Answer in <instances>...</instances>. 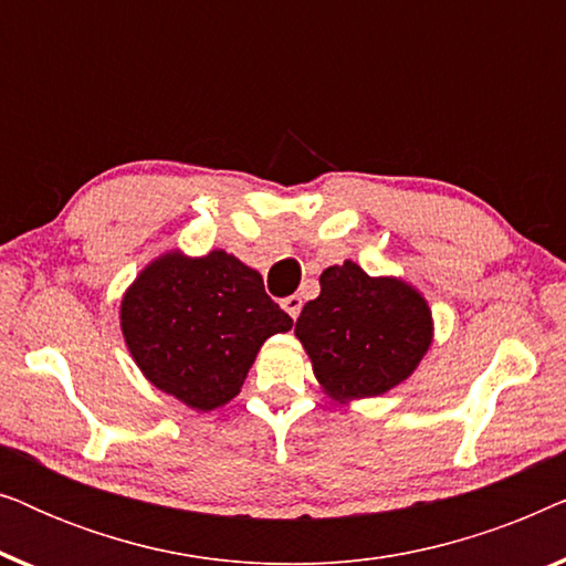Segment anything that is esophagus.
I'll return each instance as SVG.
<instances>
[{
  "instance_id": "obj_1",
  "label": "esophagus",
  "mask_w": 566,
  "mask_h": 566,
  "mask_svg": "<svg viewBox=\"0 0 566 566\" xmlns=\"http://www.w3.org/2000/svg\"><path fill=\"white\" fill-rule=\"evenodd\" d=\"M281 304H283L285 312L291 314V319H296V316L301 314V304H304V301H301V296H296V293H293V296H285Z\"/></svg>"
}]
</instances>
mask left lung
Here are the masks:
<instances>
[{"mask_svg":"<svg viewBox=\"0 0 566 566\" xmlns=\"http://www.w3.org/2000/svg\"><path fill=\"white\" fill-rule=\"evenodd\" d=\"M319 285L296 319V337L322 389L350 401L407 381L432 343L422 293L397 277H370L350 260L324 270Z\"/></svg>","mask_w":566,"mask_h":566,"instance_id":"obj_1","label":"left lung"}]
</instances>
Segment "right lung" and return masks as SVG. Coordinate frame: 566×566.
I'll list each match as a JSON object with an SVG mask.
<instances>
[{"label": "right lung", "mask_w": 566, "mask_h": 566, "mask_svg": "<svg viewBox=\"0 0 566 566\" xmlns=\"http://www.w3.org/2000/svg\"><path fill=\"white\" fill-rule=\"evenodd\" d=\"M291 327L258 270L223 250L161 254L120 301V329L136 366L200 412L234 399L262 343Z\"/></svg>", "instance_id": "right-lung-1"}]
</instances>
